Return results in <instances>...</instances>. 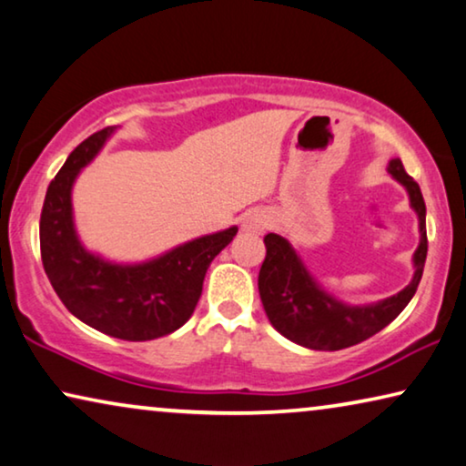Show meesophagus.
<instances>
[{
    "mask_svg": "<svg viewBox=\"0 0 466 466\" xmlns=\"http://www.w3.org/2000/svg\"><path fill=\"white\" fill-rule=\"evenodd\" d=\"M268 226V218L263 211H248L242 218V230L245 232H263V228Z\"/></svg>",
    "mask_w": 466,
    "mask_h": 466,
    "instance_id": "obj_1",
    "label": "esophagus"
}]
</instances>
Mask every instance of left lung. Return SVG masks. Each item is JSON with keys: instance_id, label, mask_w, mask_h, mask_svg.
Listing matches in <instances>:
<instances>
[{"instance_id": "8db88e82", "label": "left lung", "mask_w": 466, "mask_h": 466, "mask_svg": "<svg viewBox=\"0 0 466 466\" xmlns=\"http://www.w3.org/2000/svg\"><path fill=\"white\" fill-rule=\"evenodd\" d=\"M387 171L408 190L410 207L419 215L420 242L412 257V282L398 295L379 303L347 305L326 293L316 282L287 238L274 232L268 234L263 238L266 259L261 263L257 284L269 322L289 341L318 351L345 350L377 335L410 303L427 259V209L419 184L408 176L400 158H391Z\"/></svg>"}]
</instances>
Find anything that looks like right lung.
Returning a JSON list of instances; mask_svg holds the SVG:
<instances>
[{"label":"right lung","instance_id":"obj_1","mask_svg":"<svg viewBox=\"0 0 466 466\" xmlns=\"http://www.w3.org/2000/svg\"><path fill=\"white\" fill-rule=\"evenodd\" d=\"M113 134L115 127H104L83 140L47 186L39 221L41 261L56 295L75 318L108 337L150 341L190 320L207 269L238 228L200 236L129 266L89 253L75 230L71 192L79 171Z\"/></svg>","mask_w":466,"mask_h":466}]
</instances>
